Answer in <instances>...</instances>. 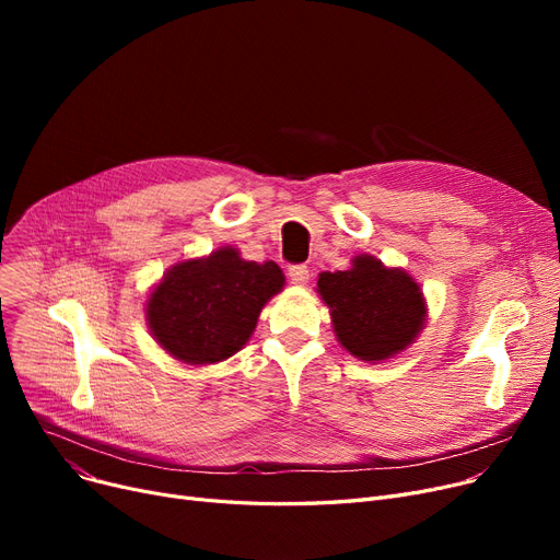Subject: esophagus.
I'll return each instance as SVG.
<instances>
[{
	"label": "esophagus",
	"mask_w": 560,
	"mask_h": 560,
	"mask_svg": "<svg viewBox=\"0 0 560 560\" xmlns=\"http://www.w3.org/2000/svg\"><path fill=\"white\" fill-rule=\"evenodd\" d=\"M288 277L295 285H306L308 279H311V272H308L306 265H292V268L288 270Z\"/></svg>",
	"instance_id": "34e87169"
}]
</instances>
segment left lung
<instances>
[{"label":"left lung","mask_w":560,"mask_h":560,"mask_svg":"<svg viewBox=\"0 0 560 560\" xmlns=\"http://www.w3.org/2000/svg\"><path fill=\"white\" fill-rule=\"evenodd\" d=\"M317 292L329 306L338 342L361 361L399 354L427 322V302L416 279L370 254L357 256L345 272H322Z\"/></svg>","instance_id":"left-lung-1"}]
</instances>
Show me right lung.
Wrapping results in <instances>:
<instances>
[{
    "label": "right lung",
    "mask_w": 560,
    "mask_h": 560,
    "mask_svg": "<svg viewBox=\"0 0 560 560\" xmlns=\"http://www.w3.org/2000/svg\"><path fill=\"white\" fill-rule=\"evenodd\" d=\"M283 283L275 260H245L238 249L220 247L172 265L147 300V325L176 361L220 363L247 345Z\"/></svg>",
    "instance_id": "add662e5"
}]
</instances>
